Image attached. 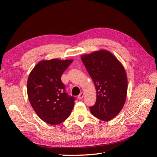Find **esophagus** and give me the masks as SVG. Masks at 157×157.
Returning <instances> with one entry per match:
<instances>
[{
  "mask_svg": "<svg viewBox=\"0 0 157 157\" xmlns=\"http://www.w3.org/2000/svg\"><path fill=\"white\" fill-rule=\"evenodd\" d=\"M84 92H81L80 94H79V96H78V99H79V100H82L83 98H84Z\"/></svg>",
  "mask_w": 157,
  "mask_h": 157,
  "instance_id": "34e87169",
  "label": "esophagus"
}]
</instances>
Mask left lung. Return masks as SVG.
Listing matches in <instances>:
<instances>
[{
  "mask_svg": "<svg viewBox=\"0 0 157 157\" xmlns=\"http://www.w3.org/2000/svg\"><path fill=\"white\" fill-rule=\"evenodd\" d=\"M96 90L95 105L90 107L92 114L107 121L121 111L125 104L128 79L122 64L112 53L101 50L81 56Z\"/></svg>",
  "mask_w": 157,
  "mask_h": 157,
  "instance_id": "8db88e82",
  "label": "left lung"
}]
</instances>
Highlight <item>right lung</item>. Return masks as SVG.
<instances>
[{
  "label": "right lung",
  "instance_id": "right-lung-1",
  "mask_svg": "<svg viewBox=\"0 0 157 157\" xmlns=\"http://www.w3.org/2000/svg\"><path fill=\"white\" fill-rule=\"evenodd\" d=\"M72 59L40 61L29 73L27 84L29 102L36 114L51 125L64 121L71 115L75 98L65 92L61 75Z\"/></svg>",
  "mask_w": 157,
  "mask_h": 157
}]
</instances>
